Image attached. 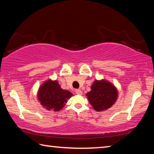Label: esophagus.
Returning <instances> with one entry per match:
<instances>
[{
    "label": "esophagus",
    "mask_w": 154,
    "mask_h": 154,
    "mask_svg": "<svg viewBox=\"0 0 154 154\" xmlns=\"http://www.w3.org/2000/svg\"><path fill=\"white\" fill-rule=\"evenodd\" d=\"M75 93H76L77 94L81 95V94H82V91L80 89H77L76 90H75Z\"/></svg>",
    "instance_id": "1"
}]
</instances>
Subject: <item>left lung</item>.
<instances>
[{
	"mask_svg": "<svg viewBox=\"0 0 154 154\" xmlns=\"http://www.w3.org/2000/svg\"><path fill=\"white\" fill-rule=\"evenodd\" d=\"M86 96L94 109L101 111L110 108L115 103L118 98V90L107 81L96 80Z\"/></svg>",
	"mask_w": 154,
	"mask_h": 154,
	"instance_id": "obj_1",
	"label": "left lung"
}]
</instances>
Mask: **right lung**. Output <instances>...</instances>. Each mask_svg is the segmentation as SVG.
Returning a JSON list of instances; mask_svg holds the SVG:
<instances>
[{
	"label": "right lung",
	"mask_w": 154,
	"mask_h": 154,
	"mask_svg": "<svg viewBox=\"0 0 154 154\" xmlns=\"http://www.w3.org/2000/svg\"><path fill=\"white\" fill-rule=\"evenodd\" d=\"M72 96L69 91L62 90L57 81L50 79L43 83L38 92V99L41 105L49 111L61 110Z\"/></svg>",
	"instance_id": "1"
}]
</instances>
